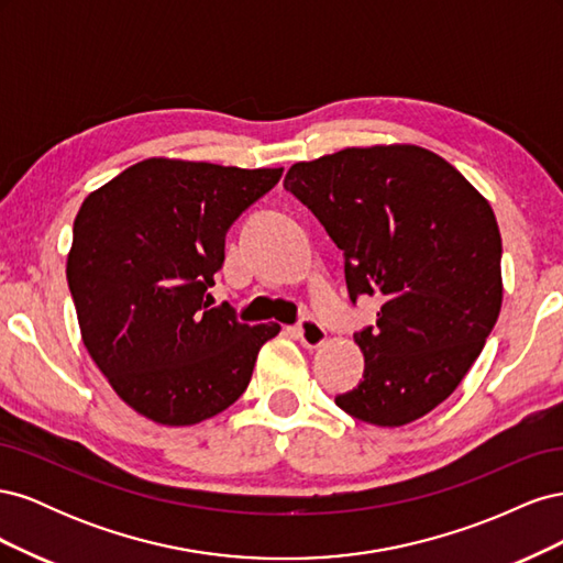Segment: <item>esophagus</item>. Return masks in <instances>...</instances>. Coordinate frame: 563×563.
I'll use <instances>...</instances> for the list:
<instances>
[{
	"instance_id": "1",
	"label": "esophagus",
	"mask_w": 563,
	"mask_h": 563,
	"mask_svg": "<svg viewBox=\"0 0 563 563\" xmlns=\"http://www.w3.org/2000/svg\"><path fill=\"white\" fill-rule=\"evenodd\" d=\"M296 338L300 340L305 347L314 350L323 343V340H327V331H323V327L317 319L305 317V319H300V323L296 327Z\"/></svg>"
}]
</instances>
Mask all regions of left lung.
I'll list each match as a JSON object with an SVG mask.
<instances>
[{
    "instance_id": "obj_1",
    "label": "left lung",
    "mask_w": 563,
    "mask_h": 563,
    "mask_svg": "<svg viewBox=\"0 0 563 563\" xmlns=\"http://www.w3.org/2000/svg\"><path fill=\"white\" fill-rule=\"evenodd\" d=\"M284 187L343 251L350 300L383 302L376 327L354 333L364 380L335 404L380 428L430 413L465 378L500 314L503 242L490 203L418 145L298 162Z\"/></svg>"
}]
</instances>
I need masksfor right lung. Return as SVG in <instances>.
<instances>
[{"label": "right lung", "instance_id": "add662e5", "mask_svg": "<svg viewBox=\"0 0 563 563\" xmlns=\"http://www.w3.org/2000/svg\"><path fill=\"white\" fill-rule=\"evenodd\" d=\"M284 168L145 159L84 199L67 255L81 340L112 389L159 424H197L244 395L279 323L236 321L207 288L225 234Z\"/></svg>", "mask_w": 563, "mask_h": 563}]
</instances>
